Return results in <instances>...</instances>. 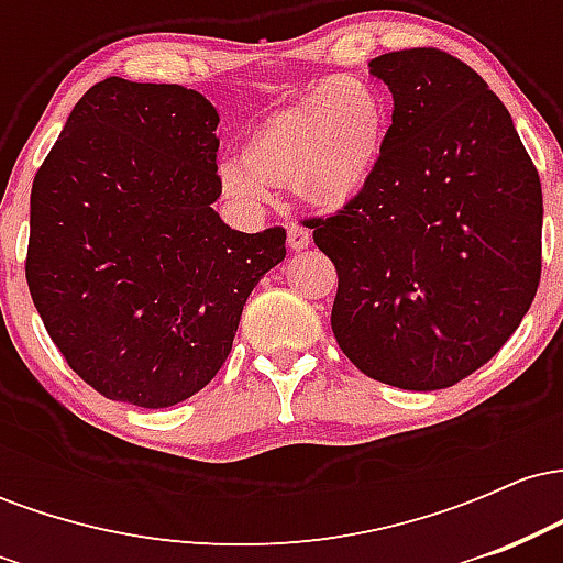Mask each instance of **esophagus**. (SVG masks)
<instances>
[{
  "instance_id": "obj_1",
  "label": "esophagus",
  "mask_w": 563,
  "mask_h": 563,
  "mask_svg": "<svg viewBox=\"0 0 563 563\" xmlns=\"http://www.w3.org/2000/svg\"><path fill=\"white\" fill-rule=\"evenodd\" d=\"M312 243V232L307 228H301V224H288V245L294 251H303L307 245Z\"/></svg>"
}]
</instances>
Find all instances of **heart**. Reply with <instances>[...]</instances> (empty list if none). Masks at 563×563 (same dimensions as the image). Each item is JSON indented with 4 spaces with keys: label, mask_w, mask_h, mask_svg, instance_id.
<instances>
[{
    "label": "heart",
    "mask_w": 563,
    "mask_h": 563,
    "mask_svg": "<svg viewBox=\"0 0 563 563\" xmlns=\"http://www.w3.org/2000/svg\"><path fill=\"white\" fill-rule=\"evenodd\" d=\"M386 140L389 111L380 89L339 74L264 115L245 137L243 158H224L217 179L222 196L251 214L267 209L273 187H288L309 209L339 211L373 185Z\"/></svg>",
    "instance_id": "heart-1"
}]
</instances>
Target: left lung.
I'll return each instance as SVG.
<instances>
[{
  "mask_svg": "<svg viewBox=\"0 0 563 563\" xmlns=\"http://www.w3.org/2000/svg\"><path fill=\"white\" fill-rule=\"evenodd\" d=\"M394 97L365 196L307 219L335 264L331 328L365 376L448 389L493 360L538 294L542 190L506 106L442 49L371 60Z\"/></svg>",
  "mask_w": 563,
  "mask_h": 563,
  "instance_id": "left-lung-1",
  "label": "left lung"
}]
</instances>
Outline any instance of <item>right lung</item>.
<instances>
[{
    "instance_id": "right-lung-1",
    "label": "right lung",
    "mask_w": 563,
    "mask_h": 563,
    "mask_svg": "<svg viewBox=\"0 0 563 563\" xmlns=\"http://www.w3.org/2000/svg\"><path fill=\"white\" fill-rule=\"evenodd\" d=\"M219 113L179 84L111 79L70 111L31 187L25 280L66 363L115 402L172 407L228 360L286 230L214 200Z\"/></svg>"
}]
</instances>
